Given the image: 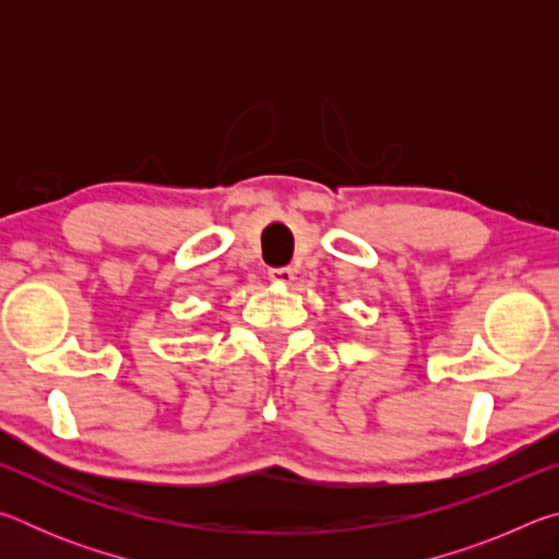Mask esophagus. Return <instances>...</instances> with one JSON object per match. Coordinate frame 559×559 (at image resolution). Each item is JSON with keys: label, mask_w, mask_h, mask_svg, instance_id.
<instances>
[{"label": "esophagus", "mask_w": 559, "mask_h": 559, "mask_svg": "<svg viewBox=\"0 0 559 559\" xmlns=\"http://www.w3.org/2000/svg\"><path fill=\"white\" fill-rule=\"evenodd\" d=\"M293 278H296V271L293 269H271L269 271V281L278 283V286H290Z\"/></svg>", "instance_id": "obj_1"}]
</instances>
